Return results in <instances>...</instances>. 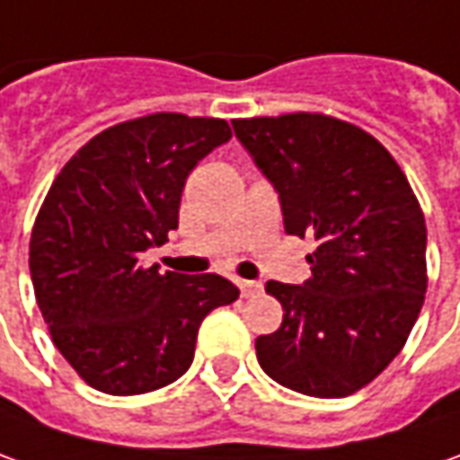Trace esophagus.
Returning a JSON list of instances; mask_svg holds the SVG:
<instances>
[{"label":"esophagus","mask_w":460,"mask_h":460,"mask_svg":"<svg viewBox=\"0 0 460 460\" xmlns=\"http://www.w3.org/2000/svg\"><path fill=\"white\" fill-rule=\"evenodd\" d=\"M239 290L244 297H254V295L261 293V282L257 279H239Z\"/></svg>","instance_id":"1"}]
</instances>
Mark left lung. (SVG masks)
<instances>
[{
  "instance_id": "obj_1",
  "label": "left lung",
  "mask_w": 460,
  "mask_h": 460,
  "mask_svg": "<svg viewBox=\"0 0 460 460\" xmlns=\"http://www.w3.org/2000/svg\"><path fill=\"white\" fill-rule=\"evenodd\" d=\"M278 190L285 231L315 236L303 285L267 282L285 310L257 339L267 376L346 397L402 351L425 300L428 231L400 165L372 135L323 114L231 121Z\"/></svg>"
}]
</instances>
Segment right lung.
<instances>
[{"label": "right lung", "mask_w": 460, "mask_h": 460, "mask_svg": "<svg viewBox=\"0 0 460 460\" xmlns=\"http://www.w3.org/2000/svg\"><path fill=\"white\" fill-rule=\"evenodd\" d=\"M229 139L224 119L150 114L93 137L50 185L30 275L58 351L93 389L127 397L175 382L203 318L239 297L218 275L142 264L178 229L193 167Z\"/></svg>", "instance_id": "right-lung-1"}]
</instances>
